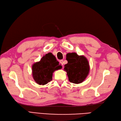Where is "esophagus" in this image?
<instances>
[{
	"mask_svg": "<svg viewBox=\"0 0 121 121\" xmlns=\"http://www.w3.org/2000/svg\"><path fill=\"white\" fill-rule=\"evenodd\" d=\"M60 63L62 64V66H63V60H61L60 61Z\"/></svg>",
	"mask_w": 121,
	"mask_h": 121,
	"instance_id": "obj_1",
	"label": "esophagus"
}]
</instances>
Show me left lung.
<instances>
[{"instance_id": "left-lung-1", "label": "left lung", "mask_w": 121, "mask_h": 121, "mask_svg": "<svg viewBox=\"0 0 121 121\" xmlns=\"http://www.w3.org/2000/svg\"><path fill=\"white\" fill-rule=\"evenodd\" d=\"M68 63L64 69L67 73L71 83L79 84L84 81L89 72V62L84 56H79L76 52L70 53L67 59Z\"/></svg>"}]
</instances>
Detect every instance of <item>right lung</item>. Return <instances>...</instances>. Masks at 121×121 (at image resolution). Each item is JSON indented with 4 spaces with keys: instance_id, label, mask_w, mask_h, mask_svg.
I'll use <instances>...</instances> for the list:
<instances>
[{
    "instance_id": "obj_1",
    "label": "right lung",
    "mask_w": 121,
    "mask_h": 121,
    "mask_svg": "<svg viewBox=\"0 0 121 121\" xmlns=\"http://www.w3.org/2000/svg\"><path fill=\"white\" fill-rule=\"evenodd\" d=\"M50 53L46 54L32 65L33 79L39 85H44L51 81L53 73L62 68L56 57Z\"/></svg>"
}]
</instances>
